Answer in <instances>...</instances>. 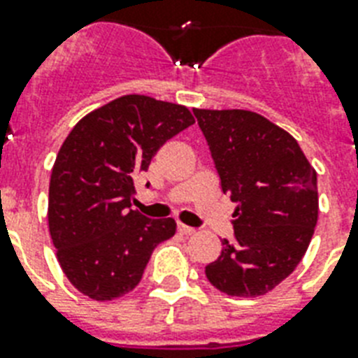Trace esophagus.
Instances as JSON below:
<instances>
[{
  "label": "esophagus",
  "mask_w": 358,
  "mask_h": 358,
  "mask_svg": "<svg viewBox=\"0 0 358 358\" xmlns=\"http://www.w3.org/2000/svg\"><path fill=\"white\" fill-rule=\"evenodd\" d=\"M178 231L182 235H193L196 229L191 228V226H185V224H178Z\"/></svg>",
  "instance_id": "1"
}]
</instances>
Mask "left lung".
Wrapping results in <instances>:
<instances>
[{
    "label": "left lung",
    "instance_id": "obj_1",
    "mask_svg": "<svg viewBox=\"0 0 358 358\" xmlns=\"http://www.w3.org/2000/svg\"><path fill=\"white\" fill-rule=\"evenodd\" d=\"M222 193L237 204L206 278L228 296L275 289L305 255L318 222L316 171L287 130L250 110L194 108Z\"/></svg>",
    "mask_w": 358,
    "mask_h": 358
}]
</instances>
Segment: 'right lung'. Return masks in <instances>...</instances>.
Segmentation results:
<instances>
[{
	"label": "right lung",
	"instance_id": "obj_1",
	"mask_svg": "<svg viewBox=\"0 0 358 358\" xmlns=\"http://www.w3.org/2000/svg\"><path fill=\"white\" fill-rule=\"evenodd\" d=\"M194 123L185 106L123 95L86 113L64 139L51 171L48 224L60 268L80 294L110 301L141 281L173 219L130 209L136 180L162 145Z\"/></svg>",
	"mask_w": 358,
	"mask_h": 358
}]
</instances>
